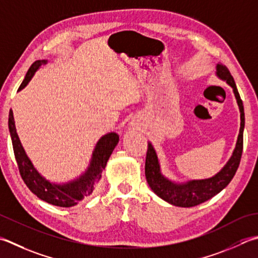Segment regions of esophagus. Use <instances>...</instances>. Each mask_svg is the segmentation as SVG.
I'll return each instance as SVG.
<instances>
[{
	"label": "esophagus",
	"instance_id": "obj_1",
	"mask_svg": "<svg viewBox=\"0 0 258 258\" xmlns=\"http://www.w3.org/2000/svg\"><path fill=\"white\" fill-rule=\"evenodd\" d=\"M132 125H135V123H132Z\"/></svg>",
	"mask_w": 258,
	"mask_h": 258
}]
</instances>
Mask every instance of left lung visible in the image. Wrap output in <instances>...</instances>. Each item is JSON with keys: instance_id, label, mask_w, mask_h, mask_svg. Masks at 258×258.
Here are the masks:
<instances>
[{"instance_id": "obj_1", "label": "left lung", "mask_w": 258, "mask_h": 258, "mask_svg": "<svg viewBox=\"0 0 258 258\" xmlns=\"http://www.w3.org/2000/svg\"><path fill=\"white\" fill-rule=\"evenodd\" d=\"M217 76L220 79L226 80L234 90L235 97L237 99V104L239 106L240 110V128L238 139H237L236 148L234 153L231 155L228 162L221 169L220 172L214 175L213 178L204 179V180H192L185 183H175L166 179L162 175L160 171V163L158 160V155L151 143L148 145V152H146L145 159V176L150 188L158 195L160 198L165 200L173 206L184 207H195L205 201L213 198L214 196L219 194L221 190L225 189L228 183L234 178L237 169H238L241 153H243V134L245 127V113L243 100L240 99L238 90H237L235 80L233 76L230 75L228 68L224 64H217Z\"/></svg>"}]
</instances>
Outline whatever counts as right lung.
<instances>
[{"label":"right lung","mask_w":258,"mask_h":258,"mask_svg":"<svg viewBox=\"0 0 258 258\" xmlns=\"http://www.w3.org/2000/svg\"><path fill=\"white\" fill-rule=\"evenodd\" d=\"M44 63H47V60H37L33 62L18 90L23 89L31 80L40 66ZM9 130L10 134H11L15 160H17L20 174H21L24 183L38 198L45 201V203L58 207H66V208L77 205L80 200L93 194L96 184L102 178V172L107 164L110 154L118 143V135L116 133L113 132L104 135L96 144L92 161H90L88 169L85 171V173L68 183L57 184L45 180L34 169L31 161L25 154L17 134V130H15L12 109H10L9 113Z\"/></svg>","instance_id":"obj_1"}]
</instances>
